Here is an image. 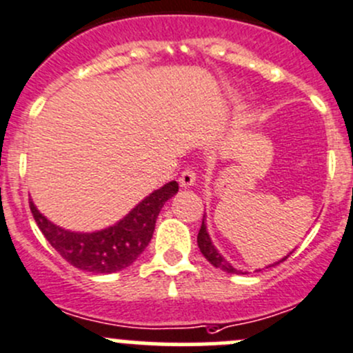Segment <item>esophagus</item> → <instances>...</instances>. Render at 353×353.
Instances as JSON below:
<instances>
[{
    "label": "esophagus",
    "instance_id": "esophagus-1",
    "mask_svg": "<svg viewBox=\"0 0 353 353\" xmlns=\"http://www.w3.org/2000/svg\"><path fill=\"white\" fill-rule=\"evenodd\" d=\"M194 183H196V172H194L191 167H188V169H184L183 172H181L179 184L183 188H191Z\"/></svg>",
    "mask_w": 353,
    "mask_h": 353
}]
</instances>
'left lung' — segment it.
Listing matches in <instances>:
<instances>
[{
  "mask_svg": "<svg viewBox=\"0 0 353 353\" xmlns=\"http://www.w3.org/2000/svg\"><path fill=\"white\" fill-rule=\"evenodd\" d=\"M198 248H199V251H201V254L205 256V258L208 259V261L212 263V265L215 266V268L223 270V272H227V273H236V275H245V273H248V272H243V270L234 268V266L230 265V263L227 261V259L223 258V256L220 254L219 251H216V248H215V245H213L212 239H210L208 230H206L205 215H203L201 229H199V232H198ZM290 254H292V252H290ZM290 254H287L285 258H282V259H280V261H276L275 265H279V263L285 261V259H287ZM275 265H272V266H275Z\"/></svg>",
  "mask_w": 353,
  "mask_h": 353,
  "instance_id": "left-lung-1",
  "label": "left lung"
}]
</instances>
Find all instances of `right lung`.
I'll list each match as a JSON object with an SVG mask.
<instances>
[{"label":"right lung","instance_id":"add662e5","mask_svg":"<svg viewBox=\"0 0 353 353\" xmlns=\"http://www.w3.org/2000/svg\"><path fill=\"white\" fill-rule=\"evenodd\" d=\"M179 191L176 181L163 184L160 190L141 199L124 219L97 232H71L46 219L34 201L32 215L49 244L74 268L83 272L116 273L128 268L145 251L155 230L160 210Z\"/></svg>","mask_w":353,"mask_h":353}]
</instances>
